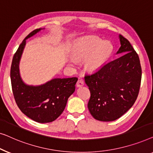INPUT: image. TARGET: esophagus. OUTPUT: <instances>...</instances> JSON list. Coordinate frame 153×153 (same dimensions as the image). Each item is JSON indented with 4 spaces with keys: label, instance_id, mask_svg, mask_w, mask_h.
I'll use <instances>...</instances> for the list:
<instances>
[{
    "label": "esophagus",
    "instance_id": "obj_1",
    "mask_svg": "<svg viewBox=\"0 0 153 153\" xmlns=\"http://www.w3.org/2000/svg\"><path fill=\"white\" fill-rule=\"evenodd\" d=\"M84 85H85V82H84L82 79H79L76 83V86L77 87H80Z\"/></svg>",
    "mask_w": 153,
    "mask_h": 153
}]
</instances>
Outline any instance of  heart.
Listing matches in <instances>:
<instances>
[{
    "label": "heart",
    "mask_w": 153,
    "mask_h": 153,
    "mask_svg": "<svg viewBox=\"0 0 153 153\" xmlns=\"http://www.w3.org/2000/svg\"><path fill=\"white\" fill-rule=\"evenodd\" d=\"M112 46L107 41H102L94 36L82 39L76 43L74 49V59L86 58L85 68L95 71L100 68L111 55Z\"/></svg>",
    "instance_id": "1"
}]
</instances>
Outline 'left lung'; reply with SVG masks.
<instances>
[{
  "label": "left lung",
  "mask_w": 153,
  "mask_h": 153,
  "mask_svg": "<svg viewBox=\"0 0 153 153\" xmlns=\"http://www.w3.org/2000/svg\"><path fill=\"white\" fill-rule=\"evenodd\" d=\"M117 59L85 76L91 96L88 109L94 119L113 121L126 113L136 101L140 89L141 67L139 55L129 41L119 35Z\"/></svg>",
  "instance_id": "obj_1"
}]
</instances>
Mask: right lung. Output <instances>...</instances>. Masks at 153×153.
Masks as SVG:
<instances>
[{
  "label": "right lung",
  "instance_id": "add662e5",
  "mask_svg": "<svg viewBox=\"0 0 153 153\" xmlns=\"http://www.w3.org/2000/svg\"><path fill=\"white\" fill-rule=\"evenodd\" d=\"M41 30L36 29L31 32L20 44L13 57L10 77L13 95L20 110L34 121L45 123L54 121L62 114L68 98L75 91L77 78H55L36 87L25 85L22 81L19 64L25 40Z\"/></svg>",
  "mask_w": 153,
  "mask_h": 153
}]
</instances>
